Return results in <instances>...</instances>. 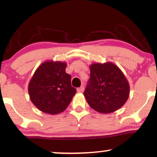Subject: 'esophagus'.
<instances>
[{
	"instance_id": "1",
	"label": "esophagus",
	"mask_w": 157,
	"mask_h": 157,
	"mask_svg": "<svg viewBox=\"0 0 157 157\" xmlns=\"http://www.w3.org/2000/svg\"><path fill=\"white\" fill-rule=\"evenodd\" d=\"M83 90H84V86H80V88H78V89H77V92L80 93V92H82V91H83Z\"/></svg>"
}]
</instances>
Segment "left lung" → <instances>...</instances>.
Masks as SVG:
<instances>
[{"instance_id":"1","label":"left lung","mask_w":157,"mask_h":157,"mask_svg":"<svg viewBox=\"0 0 157 157\" xmlns=\"http://www.w3.org/2000/svg\"><path fill=\"white\" fill-rule=\"evenodd\" d=\"M128 81L120 68L111 62L90 66V79L84 96L90 107L101 113L120 109L129 97Z\"/></svg>"}]
</instances>
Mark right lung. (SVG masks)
Listing matches in <instances>:
<instances>
[{"instance_id":"1","label":"right lung","mask_w":157,"mask_h":157,"mask_svg":"<svg viewBox=\"0 0 157 157\" xmlns=\"http://www.w3.org/2000/svg\"><path fill=\"white\" fill-rule=\"evenodd\" d=\"M66 63L48 60L36 69L29 83L32 103L40 111L57 114L67 109L76 93L71 75L66 72Z\"/></svg>"}]
</instances>
